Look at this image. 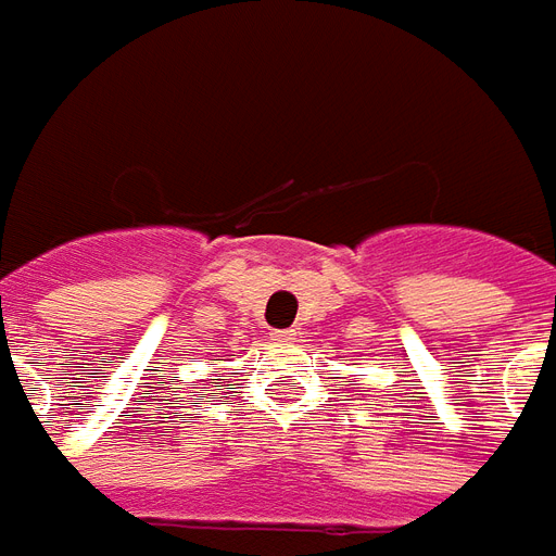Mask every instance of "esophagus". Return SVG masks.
Wrapping results in <instances>:
<instances>
[{
	"instance_id": "esophagus-1",
	"label": "esophagus",
	"mask_w": 556,
	"mask_h": 556,
	"mask_svg": "<svg viewBox=\"0 0 556 556\" xmlns=\"http://www.w3.org/2000/svg\"><path fill=\"white\" fill-rule=\"evenodd\" d=\"M294 337H298L294 330H274V333H270V339H274V342H291Z\"/></svg>"
}]
</instances>
